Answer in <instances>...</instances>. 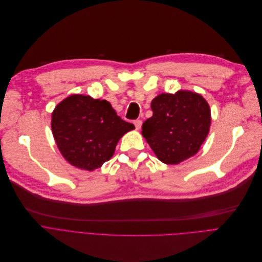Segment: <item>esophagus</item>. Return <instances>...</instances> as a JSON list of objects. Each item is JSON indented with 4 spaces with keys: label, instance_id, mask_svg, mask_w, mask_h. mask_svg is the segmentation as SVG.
Instances as JSON below:
<instances>
[{
    "label": "esophagus",
    "instance_id": "34e87169",
    "mask_svg": "<svg viewBox=\"0 0 262 262\" xmlns=\"http://www.w3.org/2000/svg\"><path fill=\"white\" fill-rule=\"evenodd\" d=\"M133 124H134L135 128L138 130V129H141V127H142V124H143V122H142V120H141V119H135V120H134V122H133Z\"/></svg>",
    "mask_w": 262,
    "mask_h": 262
}]
</instances>
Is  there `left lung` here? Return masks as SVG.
Returning <instances> with one entry per match:
<instances>
[{
  "mask_svg": "<svg viewBox=\"0 0 262 262\" xmlns=\"http://www.w3.org/2000/svg\"><path fill=\"white\" fill-rule=\"evenodd\" d=\"M153 115L143 124L142 134L165 164H179L194 156L209 132L210 110L196 93H163L151 101Z\"/></svg>",
  "mask_w": 262,
  "mask_h": 262,
  "instance_id": "left-lung-1",
  "label": "left lung"
}]
</instances>
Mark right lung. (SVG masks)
I'll use <instances>...</instances> for the list:
<instances>
[{
    "label": "right lung",
    "instance_id": "1",
    "mask_svg": "<svg viewBox=\"0 0 262 262\" xmlns=\"http://www.w3.org/2000/svg\"><path fill=\"white\" fill-rule=\"evenodd\" d=\"M133 129L109 101L85 95L66 98L52 114V131L61 155L73 166L90 171L109 161L119 138Z\"/></svg>",
    "mask_w": 262,
    "mask_h": 262
}]
</instances>
